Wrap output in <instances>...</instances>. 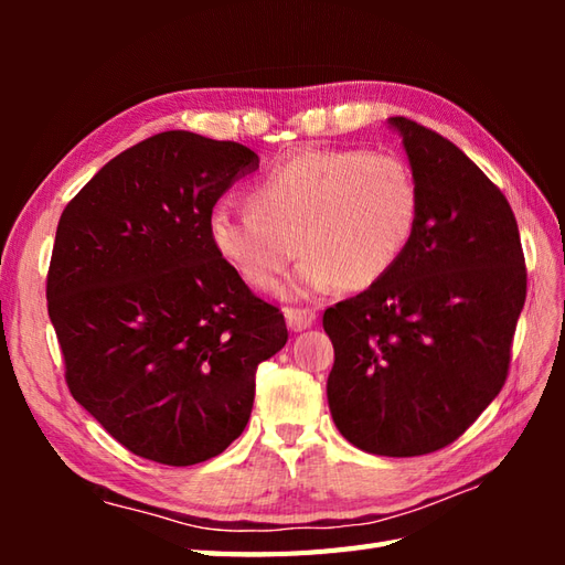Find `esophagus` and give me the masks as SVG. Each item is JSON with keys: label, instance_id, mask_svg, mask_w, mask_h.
Wrapping results in <instances>:
<instances>
[{"label": "esophagus", "instance_id": "34e87169", "mask_svg": "<svg viewBox=\"0 0 565 565\" xmlns=\"http://www.w3.org/2000/svg\"><path fill=\"white\" fill-rule=\"evenodd\" d=\"M284 318H286V326H289L294 332H301V330L310 328L316 322V310H310V308H286Z\"/></svg>", "mask_w": 565, "mask_h": 565}]
</instances>
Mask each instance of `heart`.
<instances>
[{
	"label": "heart",
	"mask_w": 565,
	"mask_h": 565,
	"mask_svg": "<svg viewBox=\"0 0 565 565\" xmlns=\"http://www.w3.org/2000/svg\"><path fill=\"white\" fill-rule=\"evenodd\" d=\"M252 206L218 201L209 239L218 257L269 291L296 257L289 296L334 286L364 291L405 255L419 215L411 167L391 152L303 150L274 164L249 191ZM299 247H295V243Z\"/></svg>",
	"instance_id": "heart-1"
}]
</instances>
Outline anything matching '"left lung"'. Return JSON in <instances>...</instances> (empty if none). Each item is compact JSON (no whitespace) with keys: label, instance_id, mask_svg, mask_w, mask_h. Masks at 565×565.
Instances as JSON below:
<instances>
[{"label":"left lung","instance_id":"8db88e82","mask_svg":"<svg viewBox=\"0 0 565 565\" xmlns=\"http://www.w3.org/2000/svg\"><path fill=\"white\" fill-rule=\"evenodd\" d=\"M388 126L419 189L415 235L374 286L332 306L328 403L347 441L379 456L447 447L495 401L526 298L514 213L502 191L435 130Z\"/></svg>","mask_w":565,"mask_h":565}]
</instances>
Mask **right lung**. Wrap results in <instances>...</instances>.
<instances>
[{
    "mask_svg": "<svg viewBox=\"0 0 565 565\" xmlns=\"http://www.w3.org/2000/svg\"><path fill=\"white\" fill-rule=\"evenodd\" d=\"M257 152L167 130L116 154L60 215L47 316L72 398L128 451L209 461L249 419L255 374L289 340L209 239Z\"/></svg>",
    "mask_w": 565,
    "mask_h": 565,
    "instance_id": "add662e5",
    "label": "right lung"
}]
</instances>
